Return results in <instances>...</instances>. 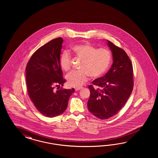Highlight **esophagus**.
I'll return each instance as SVG.
<instances>
[{
	"instance_id": "obj_1",
	"label": "esophagus",
	"mask_w": 158,
	"mask_h": 158,
	"mask_svg": "<svg viewBox=\"0 0 158 158\" xmlns=\"http://www.w3.org/2000/svg\"><path fill=\"white\" fill-rule=\"evenodd\" d=\"M81 87H76V88H75V90H76V91H78V90H81Z\"/></svg>"
}]
</instances>
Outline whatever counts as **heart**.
I'll return each mask as SVG.
<instances>
[{
  "label": "heart",
  "mask_w": 158,
  "mask_h": 158,
  "mask_svg": "<svg viewBox=\"0 0 158 158\" xmlns=\"http://www.w3.org/2000/svg\"><path fill=\"white\" fill-rule=\"evenodd\" d=\"M72 53L81 60L78 71H72L67 76L68 85L78 87L87 81L89 75L92 78L101 77L108 70L111 62L110 51L104 48H97L88 43L78 44L72 46ZM60 64L63 71H68L71 67V57L67 51L62 52Z\"/></svg>",
  "instance_id": "b5f03b06"
}]
</instances>
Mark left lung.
<instances>
[{
	"label": "left lung",
	"mask_w": 158,
	"mask_h": 158,
	"mask_svg": "<svg viewBox=\"0 0 158 158\" xmlns=\"http://www.w3.org/2000/svg\"><path fill=\"white\" fill-rule=\"evenodd\" d=\"M113 57L110 69L89 85L90 95L87 108L93 115L106 119L116 115L124 106L133 89V66L124 50L107 40Z\"/></svg>",
	"instance_id": "obj_1"
}]
</instances>
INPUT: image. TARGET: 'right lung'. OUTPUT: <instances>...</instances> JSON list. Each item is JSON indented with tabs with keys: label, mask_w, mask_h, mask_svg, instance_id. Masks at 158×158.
Returning a JSON list of instances; mask_svg holds the SVG:
<instances>
[{
	"label": "right lung",
	"mask_w": 158,
	"mask_h": 158,
	"mask_svg": "<svg viewBox=\"0 0 158 158\" xmlns=\"http://www.w3.org/2000/svg\"><path fill=\"white\" fill-rule=\"evenodd\" d=\"M62 38L52 40L32 54L26 67L28 95L36 109L42 114L53 118L67 109L70 96L75 89H60L65 80L60 64Z\"/></svg>",
	"instance_id": "obj_1"
}]
</instances>
